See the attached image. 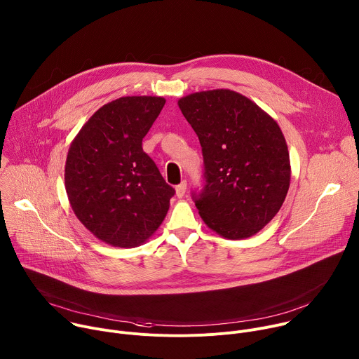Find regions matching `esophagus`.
<instances>
[{
    "label": "esophagus",
    "mask_w": 359,
    "mask_h": 359,
    "mask_svg": "<svg viewBox=\"0 0 359 359\" xmlns=\"http://www.w3.org/2000/svg\"><path fill=\"white\" fill-rule=\"evenodd\" d=\"M186 189H187V183L183 180L180 184H177L176 186V196L180 198V197H183L184 196V193H186Z\"/></svg>",
    "instance_id": "obj_1"
}]
</instances>
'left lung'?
<instances>
[{
	"instance_id": "obj_1",
	"label": "left lung",
	"mask_w": 359,
	"mask_h": 359,
	"mask_svg": "<svg viewBox=\"0 0 359 359\" xmlns=\"http://www.w3.org/2000/svg\"><path fill=\"white\" fill-rule=\"evenodd\" d=\"M177 105L201 144L206 186L194 197L200 217L229 240L259 233L290 187V155L278 123L230 89L194 92Z\"/></svg>"
}]
</instances>
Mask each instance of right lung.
Returning <instances> with one entry per match:
<instances>
[{
	"label": "right lung",
	"mask_w": 359,
	"mask_h": 359,
	"mask_svg": "<svg viewBox=\"0 0 359 359\" xmlns=\"http://www.w3.org/2000/svg\"><path fill=\"white\" fill-rule=\"evenodd\" d=\"M162 96H123L99 108L72 140L65 189L78 220L100 241L132 248L155 234L175 189L142 147Z\"/></svg>",
	"instance_id": "obj_1"
}]
</instances>
